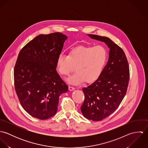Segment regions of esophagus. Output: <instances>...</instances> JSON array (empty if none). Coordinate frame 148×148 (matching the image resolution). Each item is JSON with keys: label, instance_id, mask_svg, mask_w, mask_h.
I'll return each instance as SVG.
<instances>
[{"label": "esophagus", "instance_id": "34e87169", "mask_svg": "<svg viewBox=\"0 0 148 148\" xmlns=\"http://www.w3.org/2000/svg\"><path fill=\"white\" fill-rule=\"evenodd\" d=\"M75 87H73V86H69V90H75Z\"/></svg>", "mask_w": 148, "mask_h": 148}]
</instances>
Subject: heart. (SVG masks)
<instances>
[{
  "mask_svg": "<svg viewBox=\"0 0 148 148\" xmlns=\"http://www.w3.org/2000/svg\"><path fill=\"white\" fill-rule=\"evenodd\" d=\"M108 58V51L103 45H80L72 48L68 55L60 54L57 66L59 73L64 76H69L76 66L77 72L67 79L69 84H80L86 80L92 83L100 77Z\"/></svg>",
  "mask_w": 148,
  "mask_h": 148,
  "instance_id": "b5f03b06",
  "label": "heart"
}]
</instances>
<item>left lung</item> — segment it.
<instances>
[{
    "label": "left lung",
    "mask_w": 148,
    "mask_h": 148,
    "mask_svg": "<svg viewBox=\"0 0 148 148\" xmlns=\"http://www.w3.org/2000/svg\"><path fill=\"white\" fill-rule=\"evenodd\" d=\"M88 36L105 42L110 49L109 59L100 77L83 88L85 100L82 113L87 119L97 121L109 116L121 104L127 93L129 68L126 55L118 45L105 36Z\"/></svg>",
    "instance_id": "obj_1"
}]
</instances>
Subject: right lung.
Segmentation results:
<instances>
[{"mask_svg": "<svg viewBox=\"0 0 148 148\" xmlns=\"http://www.w3.org/2000/svg\"><path fill=\"white\" fill-rule=\"evenodd\" d=\"M67 36L60 32L39 35L20 51L14 68L16 93L31 116L47 120L57 112L59 96L68 86L56 68Z\"/></svg>", "mask_w": 148, "mask_h": 148, "instance_id": "right-lung-1", "label": "right lung"}]
</instances>
